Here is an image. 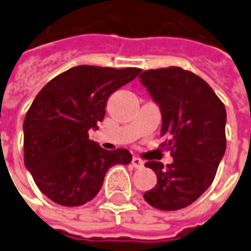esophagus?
I'll list each match as a JSON object with an SVG mask.
<instances>
[{"mask_svg":"<svg viewBox=\"0 0 251 251\" xmlns=\"http://www.w3.org/2000/svg\"><path fill=\"white\" fill-rule=\"evenodd\" d=\"M131 164H132V167H134V169H141V167H144V161L141 160L139 157H132Z\"/></svg>","mask_w":251,"mask_h":251,"instance_id":"obj_1","label":"esophagus"}]
</instances>
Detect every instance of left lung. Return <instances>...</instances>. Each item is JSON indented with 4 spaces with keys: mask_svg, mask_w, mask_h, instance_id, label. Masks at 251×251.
Segmentation results:
<instances>
[{
    "mask_svg": "<svg viewBox=\"0 0 251 251\" xmlns=\"http://www.w3.org/2000/svg\"><path fill=\"white\" fill-rule=\"evenodd\" d=\"M139 78L160 106V135L166 138L161 146L174 157L166 167L146 161L157 184L144 198L154 208L179 210L214 181L226 148L225 106L203 78L181 67L145 70Z\"/></svg>",
    "mask_w": 251,
    "mask_h": 251,
    "instance_id": "1",
    "label": "left lung"
}]
</instances>
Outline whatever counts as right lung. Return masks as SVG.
<instances>
[{
  "label": "right lung",
  "instance_id": "1",
  "mask_svg": "<svg viewBox=\"0 0 251 251\" xmlns=\"http://www.w3.org/2000/svg\"><path fill=\"white\" fill-rule=\"evenodd\" d=\"M141 69L75 66L52 78L28 107L23 131L25 166L38 189L66 207L82 206L102 188L114 164H128L127 149L105 151L88 138L105 117L107 98Z\"/></svg>",
  "mask_w": 251,
  "mask_h": 251
}]
</instances>
